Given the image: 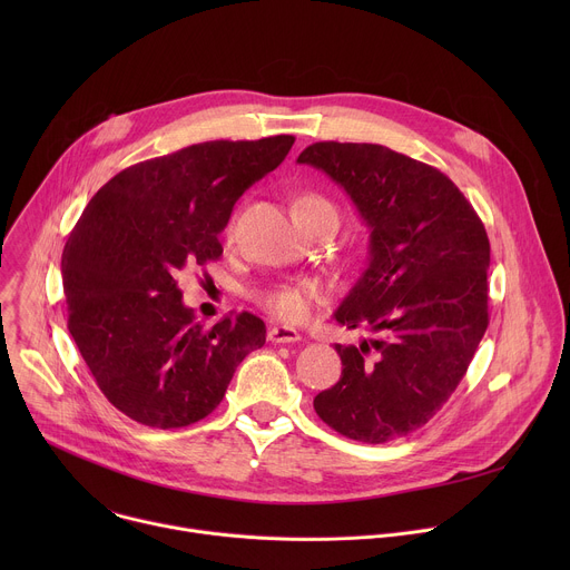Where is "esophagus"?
Returning <instances> with one entry per match:
<instances>
[{"mask_svg":"<svg viewBox=\"0 0 570 570\" xmlns=\"http://www.w3.org/2000/svg\"><path fill=\"white\" fill-rule=\"evenodd\" d=\"M268 341L275 345H286V343H297L302 341L299 332L293 327H271L268 332Z\"/></svg>","mask_w":570,"mask_h":570,"instance_id":"obj_1","label":"esophagus"}]
</instances>
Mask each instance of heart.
Segmentation results:
<instances>
[{
    "label": "heart",
    "mask_w": 570,
    "mask_h": 570,
    "mask_svg": "<svg viewBox=\"0 0 570 570\" xmlns=\"http://www.w3.org/2000/svg\"><path fill=\"white\" fill-rule=\"evenodd\" d=\"M311 207H332V205L315 194H304L293 203V209H311ZM317 299H320V291L311 282L275 286L257 295V302L268 313H273L277 320H284V322H304L311 315Z\"/></svg>",
    "instance_id": "1"
}]
</instances>
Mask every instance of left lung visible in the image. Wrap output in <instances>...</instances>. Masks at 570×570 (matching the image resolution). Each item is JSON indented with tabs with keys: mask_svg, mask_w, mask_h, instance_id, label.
<instances>
[{
	"mask_svg": "<svg viewBox=\"0 0 570 570\" xmlns=\"http://www.w3.org/2000/svg\"><path fill=\"white\" fill-rule=\"evenodd\" d=\"M297 161L341 185L370 229L367 266L334 317L374 336L336 345L343 374L313 409L350 440L403 438L446 403L487 332L490 238L462 191L409 155L317 141Z\"/></svg>",
	"mask_w": 570,
	"mask_h": 570,
	"instance_id": "8db88e82",
	"label": "left lung"
}]
</instances>
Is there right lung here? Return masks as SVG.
<instances>
[{"mask_svg":"<svg viewBox=\"0 0 570 570\" xmlns=\"http://www.w3.org/2000/svg\"><path fill=\"white\" fill-rule=\"evenodd\" d=\"M295 137L203 141L106 183L62 250L69 334L108 401L153 429H183L223 401L238 363L264 347L253 313L205 330L176 277L223 255L234 203L275 171Z\"/></svg>","mask_w":570,"mask_h":570,"instance_id":"add662e5","label":"right lung"}]
</instances>
